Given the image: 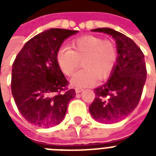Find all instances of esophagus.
Returning <instances> with one entry per match:
<instances>
[{
  "label": "esophagus",
  "instance_id": "34e87169",
  "mask_svg": "<svg viewBox=\"0 0 156 156\" xmlns=\"http://www.w3.org/2000/svg\"><path fill=\"white\" fill-rule=\"evenodd\" d=\"M83 90V88H81V87H76L75 88V92L76 93H80V92H82Z\"/></svg>",
  "mask_w": 156,
  "mask_h": 156
}]
</instances>
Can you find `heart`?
<instances>
[{"label":"heart","instance_id":"b5f03b06","mask_svg":"<svg viewBox=\"0 0 156 156\" xmlns=\"http://www.w3.org/2000/svg\"><path fill=\"white\" fill-rule=\"evenodd\" d=\"M72 50L61 48L56 54V61L66 75L71 76L83 61L85 69L73 76L71 84L74 87L94 85L100 78H109L118 61V49L114 41L95 35H84L73 40Z\"/></svg>","mask_w":156,"mask_h":156}]
</instances>
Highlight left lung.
<instances>
[{"label":"left lung","instance_id":"left-lung-1","mask_svg":"<svg viewBox=\"0 0 156 156\" xmlns=\"http://www.w3.org/2000/svg\"><path fill=\"white\" fill-rule=\"evenodd\" d=\"M91 31L104 32L116 40L118 61L110 79L94 90L95 98L89 107L91 116L101 123H114L128 116L138 106L147 79L144 54L122 33L111 28Z\"/></svg>","mask_w":156,"mask_h":156}]
</instances>
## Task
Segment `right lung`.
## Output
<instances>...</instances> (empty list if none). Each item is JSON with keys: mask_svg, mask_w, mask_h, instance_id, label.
<instances>
[{"mask_svg": "<svg viewBox=\"0 0 156 156\" xmlns=\"http://www.w3.org/2000/svg\"><path fill=\"white\" fill-rule=\"evenodd\" d=\"M77 30L52 28L26 43L12 66L11 90L22 116L29 123L49 128L62 121L75 90L59 67L61 44Z\"/></svg>", "mask_w": 156, "mask_h": 156, "instance_id": "obj_1", "label": "right lung"}]
</instances>
